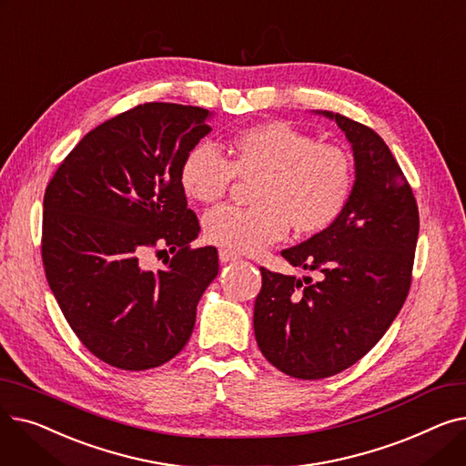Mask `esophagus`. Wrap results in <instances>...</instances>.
<instances>
[{
  "instance_id": "34e87169",
  "label": "esophagus",
  "mask_w": 466,
  "mask_h": 466,
  "mask_svg": "<svg viewBox=\"0 0 466 466\" xmlns=\"http://www.w3.org/2000/svg\"><path fill=\"white\" fill-rule=\"evenodd\" d=\"M218 260L220 262H232V260H238V255L230 249H218Z\"/></svg>"
}]
</instances>
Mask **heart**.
<instances>
[{
	"instance_id": "1",
	"label": "heart",
	"mask_w": 466,
	"mask_h": 466,
	"mask_svg": "<svg viewBox=\"0 0 466 466\" xmlns=\"http://www.w3.org/2000/svg\"><path fill=\"white\" fill-rule=\"evenodd\" d=\"M227 160L211 145L187 151L179 183L190 200L213 204L228 192L236 174L258 177L253 208L220 206L204 218V234L215 246L255 253L279 241L292 225L300 234L329 228L348 206L353 166L346 151L274 120L236 132Z\"/></svg>"
}]
</instances>
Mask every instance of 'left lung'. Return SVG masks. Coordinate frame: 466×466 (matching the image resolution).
I'll return each mask as SVG.
<instances>
[{
    "mask_svg": "<svg viewBox=\"0 0 466 466\" xmlns=\"http://www.w3.org/2000/svg\"><path fill=\"white\" fill-rule=\"evenodd\" d=\"M351 143L355 183L334 223L281 257L321 279H299L260 268L253 327L262 355L299 380H321L369 353L399 315L411 283L420 211L385 141L339 113Z\"/></svg>",
    "mask_w": 466,
    "mask_h": 466,
    "instance_id": "8db88e82",
    "label": "left lung"
}]
</instances>
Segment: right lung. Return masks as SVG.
<instances>
[{"instance_id":"obj_1","label":"right lung","mask_w":466,"mask_h":466,"mask_svg":"<svg viewBox=\"0 0 466 466\" xmlns=\"http://www.w3.org/2000/svg\"><path fill=\"white\" fill-rule=\"evenodd\" d=\"M202 107L151 102L88 132L43 200L41 255L53 295L85 348L120 370H149L188 341L217 249H190L200 225L179 167L211 132ZM169 248L165 268L144 266Z\"/></svg>"}]
</instances>
